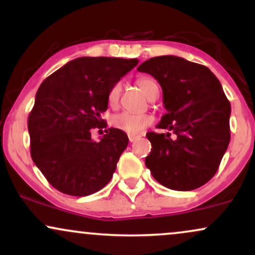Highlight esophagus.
<instances>
[{
	"instance_id": "obj_1",
	"label": "esophagus",
	"mask_w": 255,
	"mask_h": 255,
	"mask_svg": "<svg viewBox=\"0 0 255 255\" xmlns=\"http://www.w3.org/2000/svg\"><path fill=\"white\" fill-rule=\"evenodd\" d=\"M128 139H129L130 142H134L136 139H139V135H131V134H129V135H128Z\"/></svg>"
}]
</instances>
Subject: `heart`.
Listing matches in <instances>:
<instances>
[{
	"mask_svg": "<svg viewBox=\"0 0 255 255\" xmlns=\"http://www.w3.org/2000/svg\"><path fill=\"white\" fill-rule=\"evenodd\" d=\"M137 86L142 91L146 97H150L153 90H156L158 85L153 79L140 78L137 80ZM120 96H121V84L116 83L111 87L108 93V103L111 107H115L119 103ZM153 122V119L147 114H130V113H120L116 114L111 119V126L116 129L125 131L131 135H137Z\"/></svg>",
	"mask_w": 255,
	"mask_h": 255,
	"instance_id": "b5f03b06",
	"label": "heart"
}]
</instances>
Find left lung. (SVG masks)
<instances>
[{
    "label": "left lung",
    "instance_id": "1",
    "mask_svg": "<svg viewBox=\"0 0 255 255\" xmlns=\"http://www.w3.org/2000/svg\"><path fill=\"white\" fill-rule=\"evenodd\" d=\"M137 71L159 83L166 109L157 128L168 133L146 134V166L166 188H199L218 170L230 141L231 107L221 83L207 67L172 55L152 57Z\"/></svg>",
    "mask_w": 255,
    "mask_h": 255
}]
</instances>
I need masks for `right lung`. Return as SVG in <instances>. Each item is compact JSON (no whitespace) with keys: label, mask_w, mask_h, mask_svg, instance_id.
Segmentation results:
<instances>
[{"label":"right lung","mask_w":255,"mask_h":255,"mask_svg":"<svg viewBox=\"0 0 255 255\" xmlns=\"http://www.w3.org/2000/svg\"><path fill=\"white\" fill-rule=\"evenodd\" d=\"M137 58L78 57L43 81L28 115L31 157L57 191L86 197L113 177L128 145L125 131L108 128L99 141L92 128L107 127L108 93Z\"/></svg>","instance_id":"obj_1"}]
</instances>
